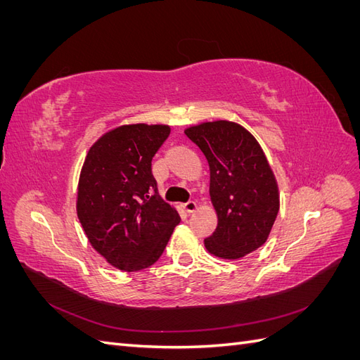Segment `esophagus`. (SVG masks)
I'll list each match as a JSON object with an SVG mask.
<instances>
[{"label": "esophagus", "mask_w": 360, "mask_h": 360, "mask_svg": "<svg viewBox=\"0 0 360 360\" xmlns=\"http://www.w3.org/2000/svg\"><path fill=\"white\" fill-rule=\"evenodd\" d=\"M183 210L186 212V213H193L195 210H197V202L189 201L186 204H183Z\"/></svg>", "instance_id": "34e87169"}]
</instances>
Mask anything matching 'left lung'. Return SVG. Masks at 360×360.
Wrapping results in <instances>:
<instances>
[{
    "label": "left lung",
    "instance_id": "left-lung-1",
    "mask_svg": "<svg viewBox=\"0 0 360 360\" xmlns=\"http://www.w3.org/2000/svg\"><path fill=\"white\" fill-rule=\"evenodd\" d=\"M184 134L202 151L210 168L214 233L204 238L217 258L238 259L263 246L279 212V191L263 148L234 122L191 126Z\"/></svg>",
    "mask_w": 360,
    "mask_h": 360
}]
</instances>
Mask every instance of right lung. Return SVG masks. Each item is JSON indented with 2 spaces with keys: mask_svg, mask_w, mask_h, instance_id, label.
Instances as JSON below:
<instances>
[{
  "mask_svg": "<svg viewBox=\"0 0 360 360\" xmlns=\"http://www.w3.org/2000/svg\"><path fill=\"white\" fill-rule=\"evenodd\" d=\"M169 132L167 124L118 126L97 139L84 160L76 213L90 245L120 270L155 264L180 222L151 174V159Z\"/></svg>",
  "mask_w": 360,
  "mask_h": 360,
  "instance_id": "add662e5",
  "label": "right lung"
}]
</instances>
